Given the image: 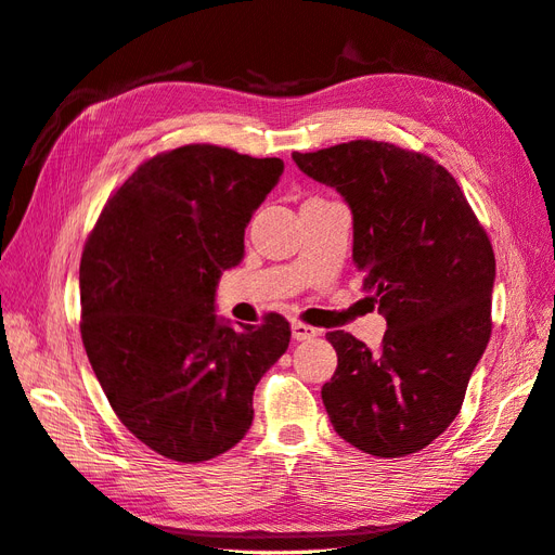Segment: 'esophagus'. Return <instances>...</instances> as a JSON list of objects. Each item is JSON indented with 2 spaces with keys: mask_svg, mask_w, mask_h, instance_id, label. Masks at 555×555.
Listing matches in <instances>:
<instances>
[{
  "mask_svg": "<svg viewBox=\"0 0 555 555\" xmlns=\"http://www.w3.org/2000/svg\"><path fill=\"white\" fill-rule=\"evenodd\" d=\"M317 333H319V331L312 328V326H308V324H300V322H294V324H292V338H294L296 343L312 340Z\"/></svg>",
  "mask_w": 555,
  "mask_h": 555,
  "instance_id": "obj_1",
  "label": "esophagus"
}]
</instances>
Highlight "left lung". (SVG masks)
<instances>
[{
  "mask_svg": "<svg viewBox=\"0 0 555 555\" xmlns=\"http://www.w3.org/2000/svg\"><path fill=\"white\" fill-rule=\"evenodd\" d=\"M351 210V259L386 333L373 351L326 333L338 367L322 400L335 433L379 459L428 447L461 412L491 338L495 257L459 182L426 155L382 141L294 153Z\"/></svg>",
  "mask_w": 555,
  "mask_h": 555,
  "instance_id": "8db88e82",
  "label": "left lung"
}]
</instances>
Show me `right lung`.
<instances>
[{"label": "right lung", "mask_w": 555, "mask_h": 555, "mask_svg": "<svg viewBox=\"0 0 555 555\" xmlns=\"http://www.w3.org/2000/svg\"><path fill=\"white\" fill-rule=\"evenodd\" d=\"M284 171L278 157L184 145L117 190L80 259L82 345L120 422L162 456L201 463L236 447L255 386L289 347V322L217 317V284Z\"/></svg>", "instance_id": "1"}]
</instances>
